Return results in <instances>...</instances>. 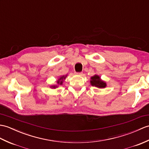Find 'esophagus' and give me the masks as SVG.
<instances>
[{"mask_svg": "<svg viewBox=\"0 0 149 149\" xmlns=\"http://www.w3.org/2000/svg\"><path fill=\"white\" fill-rule=\"evenodd\" d=\"M76 74H77V75L82 76L83 75V73H82V72H78V73H76Z\"/></svg>", "mask_w": 149, "mask_h": 149, "instance_id": "obj_1", "label": "esophagus"}]
</instances>
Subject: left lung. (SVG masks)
<instances>
[{
	"label": "left lung",
	"instance_id": "1",
	"mask_svg": "<svg viewBox=\"0 0 149 149\" xmlns=\"http://www.w3.org/2000/svg\"><path fill=\"white\" fill-rule=\"evenodd\" d=\"M90 84L91 86L98 88H105L107 87V83L102 80L100 76L96 74L91 77Z\"/></svg>",
	"mask_w": 149,
	"mask_h": 149
}]
</instances>
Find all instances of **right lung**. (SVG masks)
<instances>
[{"label":"right lung","instance_id":"add662e5","mask_svg":"<svg viewBox=\"0 0 149 149\" xmlns=\"http://www.w3.org/2000/svg\"><path fill=\"white\" fill-rule=\"evenodd\" d=\"M67 77V75H62V76H60V77H59L58 79V81H56L57 82V84L56 85H52L50 86L51 88H53V89H56L58 87L59 85H62L63 84V81L65 80V78H66Z\"/></svg>","mask_w":149,"mask_h":149}]
</instances>
